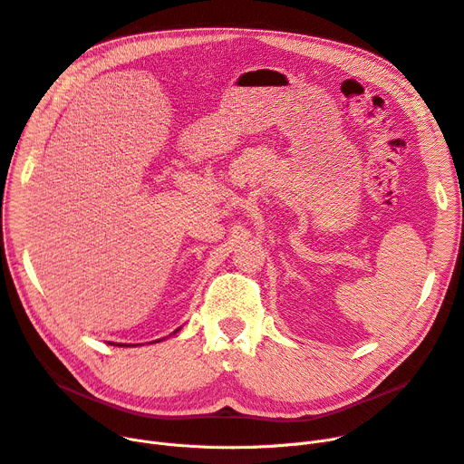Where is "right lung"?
Here are the masks:
<instances>
[{"label": "right lung", "instance_id": "add662e5", "mask_svg": "<svg viewBox=\"0 0 464 464\" xmlns=\"http://www.w3.org/2000/svg\"><path fill=\"white\" fill-rule=\"evenodd\" d=\"M179 332V328L173 332V334H177ZM159 342H160V339H159ZM117 347H130V345H121V343H117Z\"/></svg>", "mask_w": 464, "mask_h": 464}]
</instances>
